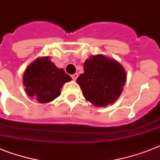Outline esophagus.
Masks as SVG:
<instances>
[{
  "mask_svg": "<svg viewBox=\"0 0 160 160\" xmlns=\"http://www.w3.org/2000/svg\"><path fill=\"white\" fill-rule=\"evenodd\" d=\"M77 77H78V74L77 73L72 75V80H76V79H77Z\"/></svg>",
  "mask_w": 160,
  "mask_h": 160,
  "instance_id": "obj_1",
  "label": "esophagus"
}]
</instances>
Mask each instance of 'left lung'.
Here are the masks:
<instances>
[{
	"label": "left lung",
	"instance_id": "1",
	"mask_svg": "<svg viewBox=\"0 0 160 160\" xmlns=\"http://www.w3.org/2000/svg\"><path fill=\"white\" fill-rule=\"evenodd\" d=\"M84 71L76 82L85 99L93 105L105 107L115 102L121 94L126 72L118 62L96 55L85 61Z\"/></svg>",
	"mask_w": 160,
	"mask_h": 160
}]
</instances>
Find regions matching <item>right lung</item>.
I'll list each match as a JSON object with an SVG mask.
<instances>
[{"mask_svg":"<svg viewBox=\"0 0 160 160\" xmlns=\"http://www.w3.org/2000/svg\"><path fill=\"white\" fill-rule=\"evenodd\" d=\"M72 80L63 69H58L49 58L33 62L23 75L27 94L41 103L49 102L60 95L64 83Z\"/></svg>","mask_w":160,"mask_h":160,"instance_id":"right-lung-1","label":"right lung"}]
</instances>
